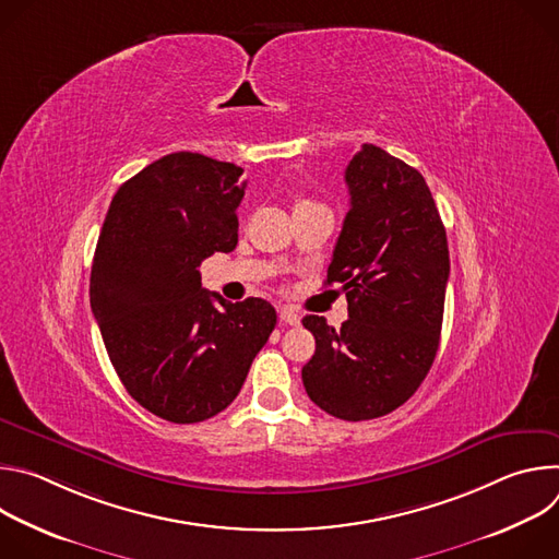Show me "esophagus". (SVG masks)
Returning <instances> with one entry per match:
<instances>
[{
	"label": "esophagus",
	"mask_w": 559,
	"mask_h": 559,
	"mask_svg": "<svg viewBox=\"0 0 559 559\" xmlns=\"http://www.w3.org/2000/svg\"><path fill=\"white\" fill-rule=\"evenodd\" d=\"M278 316L285 325H300V313L294 307H281Z\"/></svg>",
	"instance_id": "obj_1"
}]
</instances>
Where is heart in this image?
Segmentation results:
<instances>
[{
    "label": "heart",
    "mask_w": 559,
    "mask_h": 559,
    "mask_svg": "<svg viewBox=\"0 0 559 559\" xmlns=\"http://www.w3.org/2000/svg\"><path fill=\"white\" fill-rule=\"evenodd\" d=\"M309 205H318V203H313V201H309V199H305V197H298L294 210H298V207H309Z\"/></svg>",
    "instance_id": "1"
}]
</instances>
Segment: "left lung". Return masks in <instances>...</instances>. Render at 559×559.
I'll list each match as a JSON object with an SVG mask.
<instances>
[{
	"instance_id": "left-lung-1",
	"label": "left lung",
	"mask_w": 559,
	"mask_h": 559,
	"mask_svg": "<svg viewBox=\"0 0 559 559\" xmlns=\"http://www.w3.org/2000/svg\"><path fill=\"white\" fill-rule=\"evenodd\" d=\"M349 212L328 270L349 318L341 330L305 316L316 352L302 367L311 403L330 416L373 420L405 405L429 373L449 281L447 231L425 177L365 143L345 170Z\"/></svg>"
}]
</instances>
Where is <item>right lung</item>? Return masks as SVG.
Wrapping results in <instances>:
<instances>
[{
  "label": "right lung",
  "mask_w": 559,
  "mask_h": 559,
  "mask_svg": "<svg viewBox=\"0 0 559 559\" xmlns=\"http://www.w3.org/2000/svg\"><path fill=\"white\" fill-rule=\"evenodd\" d=\"M243 168L173 152L128 179L108 207L91 307L126 391L177 425L207 420L241 391L276 325L263 298L201 287V263L238 243Z\"/></svg>",
  "instance_id": "obj_1"
}]
</instances>
